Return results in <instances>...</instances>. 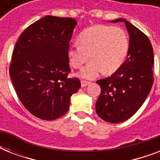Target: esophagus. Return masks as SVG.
Masks as SVG:
<instances>
[{
	"label": "esophagus",
	"instance_id": "34e87169",
	"mask_svg": "<svg viewBox=\"0 0 160 160\" xmlns=\"http://www.w3.org/2000/svg\"><path fill=\"white\" fill-rule=\"evenodd\" d=\"M90 81H87V80H81V87H85V86H87L88 85H90Z\"/></svg>",
	"mask_w": 160,
	"mask_h": 160
}]
</instances>
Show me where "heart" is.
Here are the masks:
<instances>
[{
	"instance_id": "1",
	"label": "heart",
	"mask_w": 160,
	"mask_h": 160,
	"mask_svg": "<svg viewBox=\"0 0 160 160\" xmlns=\"http://www.w3.org/2000/svg\"><path fill=\"white\" fill-rule=\"evenodd\" d=\"M78 41L80 44L69 46L68 58L70 65L79 69L90 60V55L92 60L80 72L81 77L90 80L97 77L103 70L105 73L116 71L129 51V36L118 26H90L80 34Z\"/></svg>"
}]
</instances>
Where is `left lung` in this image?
<instances>
[{"mask_svg":"<svg viewBox=\"0 0 160 160\" xmlns=\"http://www.w3.org/2000/svg\"><path fill=\"white\" fill-rule=\"evenodd\" d=\"M124 22L129 35L127 59L109 77L98 80L101 93L95 104L100 118L109 123H121L133 116L148 97L154 83V51L149 38L140 30Z\"/></svg>","mask_w":160,"mask_h":160,"instance_id":"8db88e82","label":"left lung"}]
</instances>
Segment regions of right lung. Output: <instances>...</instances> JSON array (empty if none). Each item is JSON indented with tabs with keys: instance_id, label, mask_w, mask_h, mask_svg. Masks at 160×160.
Returning <instances> with one entry per match:
<instances>
[{
	"instance_id": "add662e5",
	"label": "right lung",
	"mask_w": 160,
	"mask_h": 160,
	"mask_svg": "<svg viewBox=\"0 0 160 160\" xmlns=\"http://www.w3.org/2000/svg\"><path fill=\"white\" fill-rule=\"evenodd\" d=\"M76 25L70 17L46 16L28 26L16 44L10 76L22 105L39 119L64 115L80 88L79 79L67 77V51Z\"/></svg>"
}]
</instances>
